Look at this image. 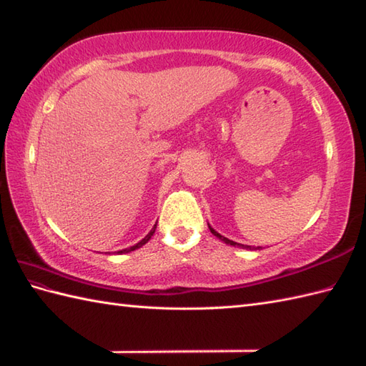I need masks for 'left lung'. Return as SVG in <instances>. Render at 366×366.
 <instances>
[{"mask_svg": "<svg viewBox=\"0 0 366 366\" xmlns=\"http://www.w3.org/2000/svg\"><path fill=\"white\" fill-rule=\"evenodd\" d=\"M209 227V225H208ZM209 230H211V233H213L214 234V237H217L219 239H222L224 242H225V244H230V246H234V247H237V246H239V247H242V249H250V246H242V244H238V242H234V241H232V239H229V238H225V237H222V234H219L217 232H214L213 229H211V227H209Z\"/></svg>", "mask_w": 366, "mask_h": 366, "instance_id": "left-lung-1", "label": "left lung"}]
</instances>
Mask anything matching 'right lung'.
Segmentation results:
<instances>
[{
    "instance_id": "1",
    "label": "right lung",
    "mask_w": 366,
    "mask_h": 366,
    "mask_svg": "<svg viewBox=\"0 0 366 366\" xmlns=\"http://www.w3.org/2000/svg\"><path fill=\"white\" fill-rule=\"evenodd\" d=\"M155 229H157V225L155 227H153V229L150 230V233L147 234V237H145L142 241H139V242H137V244H134V246H132V247H128V249H122V250H119L117 252V254H128V252H132V250H136V249H139V247H142L144 244H145V242H147L152 237H153V233H155Z\"/></svg>"
}]
</instances>
